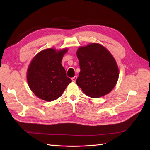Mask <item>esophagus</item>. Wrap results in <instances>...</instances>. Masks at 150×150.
<instances>
[{
    "mask_svg": "<svg viewBox=\"0 0 150 150\" xmlns=\"http://www.w3.org/2000/svg\"><path fill=\"white\" fill-rule=\"evenodd\" d=\"M72 81H73V82H75V81H76V79H77V76H74V77H73V78H72Z\"/></svg>",
    "mask_w": 150,
    "mask_h": 150,
    "instance_id": "esophagus-1",
    "label": "esophagus"
}]
</instances>
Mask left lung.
I'll list each match as a JSON object with an SVG mask.
<instances>
[{
	"instance_id": "left-lung-1",
	"label": "left lung",
	"mask_w": 150,
	"mask_h": 150,
	"mask_svg": "<svg viewBox=\"0 0 150 150\" xmlns=\"http://www.w3.org/2000/svg\"><path fill=\"white\" fill-rule=\"evenodd\" d=\"M81 71L76 84L87 96L98 98L110 93L119 77L117 63L102 45L91 43L76 52Z\"/></svg>"
}]
</instances>
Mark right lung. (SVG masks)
I'll use <instances>...</instances> for the list:
<instances>
[{
  "label": "right lung",
  "mask_w": 150,
  "mask_h": 150,
  "mask_svg": "<svg viewBox=\"0 0 150 150\" xmlns=\"http://www.w3.org/2000/svg\"><path fill=\"white\" fill-rule=\"evenodd\" d=\"M67 49L49 48L39 52L30 62L27 72L30 89L46 101L59 98L72 80L67 78L61 61Z\"/></svg>",
  "instance_id": "right-lung-1"
}]
</instances>
